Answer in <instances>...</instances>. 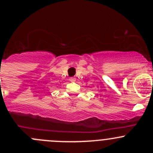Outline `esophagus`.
I'll return each instance as SVG.
<instances>
[{
	"instance_id": "obj_1",
	"label": "esophagus",
	"mask_w": 153,
	"mask_h": 153,
	"mask_svg": "<svg viewBox=\"0 0 153 153\" xmlns=\"http://www.w3.org/2000/svg\"><path fill=\"white\" fill-rule=\"evenodd\" d=\"M69 81H70L71 82H75V81H76V78H74V77H72V78H69Z\"/></svg>"
}]
</instances>
